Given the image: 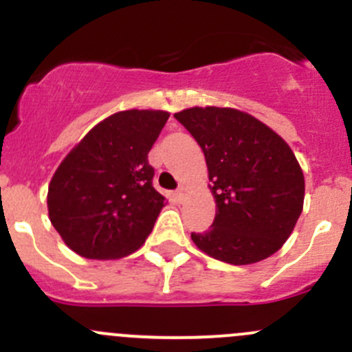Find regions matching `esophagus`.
Instances as JSON below:
<instances>
[{
    "instance_id": "esophagus-1",
    "label": "esophagus",
    "mask_w": 352,
    "mask_h": 352,
    "mask_svg": "<svg viewBox=\"0 0 352 352\" xmlns=\"http://www.w3.org/2000/svg\"><path fill=\"white\" fill-rule=\"evenodd\" d=\"M187 192H189V190H187V187L186 186H180L179 189H177V197L184 199V197L187 196Z\"/></svg>"
}]
</instances>
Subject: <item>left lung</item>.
Returning <instances> with one entry per match:
<instances>
[{"label":"left lung","instance_id":"obj_1","mask_svg":"<svg viewBox=\"0 0 352 352\" xmlns=\"http://www.w3.org/2000/svg\"><path fill=\"white\" fill-rule=\"evenodd\" d=\"M175 119L204 151L216 201L211 230L190 235L196 247L233 265L276 254L303 211V170L289 144L239 109L190 107Z\"/></svg>","mask_w":352,"mask_h":352}]
</instances>
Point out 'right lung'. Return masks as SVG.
I'll return each instance as SVG.
<instances>
[{
	"mask_svg": "<svg viewBox=\"0 0 352 352\" xmlns=\"http://www.w3.org/2000/svg\"><path fill=\"white\" fill-rule=\"evenodd\" d=\"M166 110L116 112L74 144L52 175L49 219L63 242L87 258H120L146 242L165 197L148 153Z\"/></svg>",
	"mask_w": 352,
	"mask_h": 352,
	"instance_id": "obj_1",
	"label": "right lung"
}]
</instances>
